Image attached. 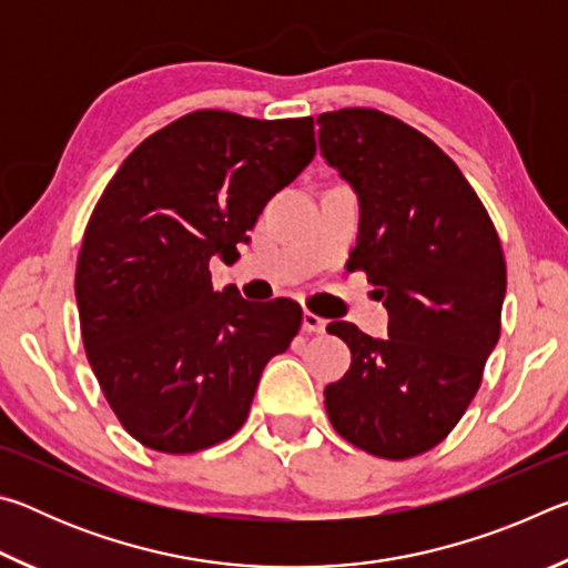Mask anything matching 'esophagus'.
Instances as JSON below:
<instances>
[{"label": "esophagus", "mask_w": 568, "mask_h": 568, "mask_svg": "<svg viewBox=\"0 0 568 568\" xmlns=\"http://www.w3.org/2000/svg\"><path fill=\"white\" fill-rule=\"evenodd\" d=\"M325 323L321 315H315V313H311V311H305L303 313V331L305 333H325Z\"/></svg>", "instance_id": "34e87169"}]
</instances>
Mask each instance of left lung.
I'll use <instances>...</instances> for the list:
<instances>
[{
	"label": "left lung",
	"mask_w": 568,
	"mask_h": 568,
	"mask_svg": "<svg viewBox=\"0 0 568 568\" xmlns=\"http://www.w3.org/2000/svg\"><path fill=\"white\" fill-rule=\"evenodd\" d=\"M325 162L358 195L348 271H365L388 338L335 321L351 368L325 386L333 428L378 458L438 446L464 416L501 335L506 261L464 172L436 142L368 108L323 112Z\"/></svg>",
	"instance_id": "8db88e82"
}]
</instances>
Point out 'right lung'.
I'll use <instances>...</instances> for the list:
<instances>
[{
  "instance_id": "1",
  "label": "right lung",
  "mask_w": 568,
  "mask_h": 568,
  "mask_svg": "<svg viewBox=\"0 0 568 568\" xmlns=\"http://www.w3.org/2000/svg\"><path fill=\"white\" fill-rule=\"evenodd\" d=\"M315 155L313 118L197 110L150 134L104 187L77 257L82 343L124 430L195 454L243 426L257 381L301 331V305L213 291L275 192Z\"/></svg>"
}]
</instances>
